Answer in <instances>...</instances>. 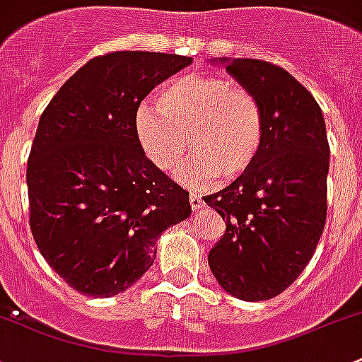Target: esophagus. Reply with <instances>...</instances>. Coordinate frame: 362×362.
<instances>
[{
  "label": "esophagus",
  "mask_w": 362,
  "mask_h": 362,
  "mask_svg": "<svg viewBox=\"0 0 362 362\" xmlns=\"http://www.w3.org/2000/svg\"><path fill=\"white\" fill-rule=\"evenodd\" d=\"M189 201H191V208L194 211L203 208V199H201V196H197V194H191V196H189Z\"/></svg>",
  "instance_id": "34e87169"
}]
</instances>
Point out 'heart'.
<instances>
[{"mask_svg": "<svg viewBox=\"0 0 362 362\" xmlns=\"http://www.w3.org/2000/svg\"><path fill=\"white\" fill-rule=\"evenodd\" d=\"M158 109L140 104L135 135L140 149L161 171L177 168L191 136L194 154L175 173L192 189L213 185L220 177L234 180L260 156L265 116L250 91L235 88L220 76L185 74L171 79L158 93Z\"/></svg>", "mask_w": 362, "mask_h": 362, "instance_id": "heart-1", "label": "heart"}]
</instances>
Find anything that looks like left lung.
<instances>
[{
    "label": "left lung",
    "instance_id": "1",
    "mask_svg": "<svg viewBox=\"0 0 362 362\" xmlns=\"http://www.w3.org/2000/svg\"><path fill=\"white\" fill-rule=\"evenodd\" d=\"M260 102L265 139L255 165L204 197L226 220L208 264L246 302L283 293L310 262L326 223L329 146L321 107L283 67L255 59L210 60Z\"/></svg>",
    "mask_w": 362,
    "mask_h": 362
}]
</instances>
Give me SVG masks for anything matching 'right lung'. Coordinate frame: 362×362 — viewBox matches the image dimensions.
Returning <instances> with one entry per match:
<instances>
[{
  "mask_svg": "<svg viewBox=\"0 0 362 362\" xmlns=\"http://www.w3.org/2000/svg\"><path fill=\"white\" fill-rule=\"evenodd\" d=\"M191 57L114 52L71 76L41 114L28 159L30 230L50 267L86 296L128 290L156 241L191 215L189 192L146 158L135 112Z\"/></svg>",
  "mask_w": 362,
  "mask_h": 362,
  "instance_id": "1",
  "label": "right lung"
}]
</instances>
